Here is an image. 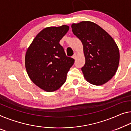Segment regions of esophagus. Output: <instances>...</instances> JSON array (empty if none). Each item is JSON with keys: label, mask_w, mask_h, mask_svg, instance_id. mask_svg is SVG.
I'll return each mask as SVG.
<instances>
[{"label": "esophagus", "mask_w": 131, "mask_h": 131, "mask_svg": "<svg viewBox=\"0 0 131 131\" xmlns=\"http://www.w3.org/2000/svg\"><path fill=\"white\" fill-rule=\"evenodd\" d=\"M76 57H77V54H74V55H73V56H72V58H73L74 59H76Z\"/></svg>", "instance_id": "1"}]
</instances>
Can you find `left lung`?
Returning a JSON list of instances; mask_svg holds the SVG:
<instances>
[{"instance_id":"8db88e82","label":"left lung","mask_w":131,"mask_h":131,"mask_svg":"<svg viewBox=\"0 0 131 131\" xmlns=\"http://www.w3.org/2000/svg\"><path fill=\"white\" fill-rule=\"evenodd\" d=\"M71 27L83 45L85 63L81 70L85 79L93 85L105 84L115 74L119 66V51L115 41L92 21L73 23Z\"/></svg>"}]
</instances>
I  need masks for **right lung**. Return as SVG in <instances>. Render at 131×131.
Masks as SVG:
<instances>
[{
  "label": "right lung",
  "mask_w": 131,
  "mask_h": 131,
  "mask_svg": "<svg viewBox=\"0 0 131 131\" xmlns=\"http://www.w3.org/2000/svg\"><path fill=\"white\" fill-rule=\"evenodd\" d=\"M69 26L46 27L37 34L26 51L25 67L33 82L47 92L60 88L74 60L66 56L59 42Z\"/></svg>",
  "instance_id": "obj_1"
}]
</instances>
